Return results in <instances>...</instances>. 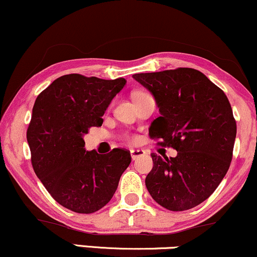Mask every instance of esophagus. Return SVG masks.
I'll list each match as a JSON object with an SVG mask.
<instances>
[{"instance_id": "esophagus-1", "label": "esophagus", "mask_w": 257, "mask_h": 257, "mask_svg": "<svg viewBox=\"0 0 257 257\" xmlns=\"http://www.w3.org/2000/svg\"><path fill=\"white\" fill-rule=\"evenodd\" d=\"M143 156H145V151L142 149H133L131 150V158L133 161H136V159L143 157Z\"/></svg>"}]
</instances>
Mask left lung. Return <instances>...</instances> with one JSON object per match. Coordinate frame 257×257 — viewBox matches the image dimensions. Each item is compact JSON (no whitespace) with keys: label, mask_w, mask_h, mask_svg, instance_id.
Segmentation results:
<instances>
[{"label":"left lung","mask_w":257,"mask_h":257,"mask_svg":"<svg viewBox=\"0 0 257 257\" xmlns=\"http://www.w3.org/2000/svg\"><path fill=\"white\" fill-rule=\"evenodd\" d=\"M133 78L152 93L161 112L150 126V137L177 151L175 158L152 153L146 188L163 208H195L211 196L230 166L236 138L230 102L194 68L139 73Z\"/></svg>","instance_id":"obj_1"}]
</instances>
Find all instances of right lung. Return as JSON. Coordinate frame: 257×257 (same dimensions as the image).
Segmentation results:
<instances>
[{"instance_id":"obj_1","label":"right lung","mask_w":257,"mask_h":257,"mask_svg":"<svg viewBox=\"0 0 257 257\" xmlns=\"http://www.w3.org/2000/svg\"><path fill=\"white\" fill-rule=\"evenodd\" d=\"M126 84L81 74L62 75L38 95L27 130L32 165L59 204L78 214H92L111 201L130 151L106 155L84 149V135L101 126L106 108Z\"/></svg>"}]
</instances>
